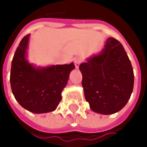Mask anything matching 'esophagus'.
I'll list each match as a JSON object with an SVG mask.
<instances>
[{
  "mask_svg": "<svg viewBox=\"0 0 147 147\" xmlns=\"http://www.w3.org/2000/svg\"><path fill=\"white\" fill-rule=\"evenodd\" d=\"M74 65L76 66V68H78L79 65L82 62V59H80V58H78V57H76V58H74Z\"/></svg>",
  "mask_w": 147,
  "mask_h": 147,
  "instance_id": "obj_1",
  "label": "esophagus"
}]
</instances>
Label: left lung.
Returning <instances> with one entry per match:
<instances>
[{
    "instance_id": "8db88e82",
    "label": "left lung",
    "mask_w": 147,
    "mask_h": 147,
    "mask_svg": "<svg viewBox=\"0 0 147 147\" xmlns=\"http://www.w3.org/2000/svg\"><path fill=\"white\" fill-rule=\"evenodd\" d=\"M82 85L91 110L112 115L122 110L133 92L134 74L122 44L109 37L104 48L79 65Z\"/></svg>"
}]
</instances>
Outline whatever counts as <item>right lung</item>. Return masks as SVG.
<instances>
[{"label": "right lung", "mask_w": 147, "mask_h": 147, "mask_svg": "<svg viewBox=\"0 0 147 147\" xmlns=\"http://www.w3.org/2000/svg\"><path fill=\"white\" fill-rule=\"evenodd\" d=\"M30 34L24 37L11 64L10 86L14 98L27 110L42 114L54 111L61 100L70 72L75 66L69 65L36 67L27 59Z\"/></svg>", "instance_id": "right-lung-1"}]
</instances>
